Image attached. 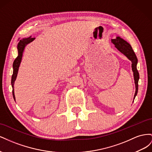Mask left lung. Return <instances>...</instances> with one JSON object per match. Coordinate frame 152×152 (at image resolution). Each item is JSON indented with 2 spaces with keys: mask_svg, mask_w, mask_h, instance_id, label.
<instances>
[{
  "mask_svg": "<svg viewBox=\"0 0 152 152\" xmlns=\"http://www.w3.org/2000/svg\"><path fill=\"white\" fill-rule=\"evenodd\" d=\"M112 42L115 45V46L116 47L119 51L123 53L129 59H130L132 61V70L133 73H134V79L136 86V92L134 96V99H135L137 93V90H138V80L140 79L139 73L137 72L136 68L137 63V57L131 45L122 38L117 37L116 39H112Z\"/></svg>",
  "mask_w": 152,
  "mask_h": 152,
  "instance_id": "8db88e82",
  "label": "left lung"
}]
</instances>
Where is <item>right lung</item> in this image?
Returning <instances> with one entry per match:
<instances>
[{"label": "right lung", "mask_w": 152, "mask_h": 152, "mask_svg": "<svg viewBox=\"0 0 152 152\" xmlns=\"http://www.w3.org/2000/svg\"><path fill=\"white\" fill-rule=\"evenodd\" d=\"M35 39L34 37H28L27 39H23L22 40H20V42L18 43V56L15 59V60L14 61L13 63V73L12 75V79H11V85L12 87V96L13 98L15 100V92H14V84H15V81L16 80L18 72V68H19L20 63L21 61V58L23 56V50L25 49V47L26 46V44H29L31 42V41H33Z\"/></svg>", "instance_id": "right-lung-1"}]
</instances>
